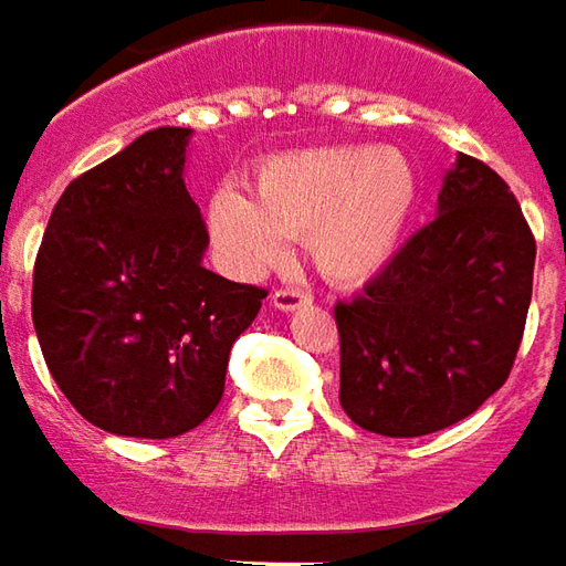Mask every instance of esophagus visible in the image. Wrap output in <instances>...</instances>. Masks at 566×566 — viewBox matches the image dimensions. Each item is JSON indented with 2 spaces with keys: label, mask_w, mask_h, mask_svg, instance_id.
Here are the masks:
<instances>
[{
  "label": "esophagus",
  "mask_w": 566,
  "mask_h": 566,
  "mask_svg": "<svg viewBox=\"0 0 566 566\" xmlns=\"http://www.w3.org/2000/svg\"><path fill=\"white\" fill-rule=\"evenodd\" d=\"M271 302H274L276 311H295V307H304V304H311V292L295 290V286H283V290H276L271 295Z\"/></svg>",
  "instance_id": "esophagus-1"
}]
</instances>
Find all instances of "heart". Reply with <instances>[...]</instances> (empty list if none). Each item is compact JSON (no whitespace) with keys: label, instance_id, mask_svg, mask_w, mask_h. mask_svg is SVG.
Instances as JSON below:
<instances>
[{"label":"heart","instance_id":"obj_1","mask_svg":"<svg viewBox=\"0 0 566 566\" xmlns=\"http://www.w3.org/2000/svg\"><path fill=\"white\" fill-rule=\"evenodd\" d=\"M255 200L238 188L210 198L216 247L243 274L286 255L304 238L316 271L332 283H363L392 262L420 203V176L399 148L319 146L259 164Z\"/></svg>","mask_w":566,"mask_h":566}]
</instances>
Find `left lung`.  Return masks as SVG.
<instances>
[{"mask_svg": "<svg viewBox=\"0 0 566 566\" xmlns=\"http://www.w3.org/2000/svg\"><path fill=\"white\" fill-rule=\"evenodd\" d=\"M533 262L536 240L506 179L460 155L439 216L356 298L335 304L347 418L392 439L469 418L512 371Z\"/></svg>", "mask_w": 566, "mask_h": 566, "instance_id": "obj_1", "label": "left lung"}]
</instances>
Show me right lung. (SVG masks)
<instances>
[{
    "label": "right lung",
    "mask_w": 566,
    "mask_h": 566,
    "mask_svg": "<svg viewBox=\"0 0 566 566\" xmlns=\"http://www.w3.org/2000/svg\"><path fill=\"white\" fill-rule=\"evenodd\" d=\"M188 127H158L72 179L33 268L51 378L94 427L174 439L226 392L231 344L268 292L200 264L210 243L182 182Z\"/></svg>",
    "instance_id": "add662e5"
}]
</instances>
